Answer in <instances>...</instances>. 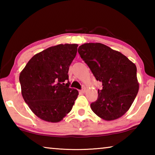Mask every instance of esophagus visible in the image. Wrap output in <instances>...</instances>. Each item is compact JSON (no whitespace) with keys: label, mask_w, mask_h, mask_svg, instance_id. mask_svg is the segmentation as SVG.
<instances>
[{"label":"esophagus","mask_w":155,"mask_h":155,"mask_svg":"<svg viewBox=\"0 0 155 155\" xmlns=\"http://www.w3.org/2000/svg\"><path fill=\"white\" fill-rule=\"evenodd\" d=\"M85 88H83L82 90H80V92L81 93H85Z\"/></svg>","instance_id":"esophagus-1"}]
</instances>
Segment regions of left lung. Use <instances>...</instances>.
Wrapping results in <instances>:
<instances>
[{
    "label": "left lung",
    "mask_w": 155,
    "mask_h": 155,
    "mask_svg": "<svg viewBox=\"0 0 155 155\" xmlns=\"http://www.w3.org/2000/svg\"><path fill=\"white\" fill-rule=\"evenodd\" d=\"M78 52L96 79L103 83L98 99L90 104L91 110L107 121L122 117L138 93L135 64L121 52L101 43L84 44Z\"/></svg>",
    "instance_id": "1"
}]
</instances>
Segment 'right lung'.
<instances>
[{
  "label": "right lung",
  "instance_id": "add662e5",
  "mask_svg": "<svg viewBox=\"0 0 155 155\" xmlns=\"http://www.w3.org/2000/svg\"><path fill=\"white\" fill-rule=\"evenodd\" d=\"M78 44H59L36 54L20 74L21 92L35 115L59 122L72 110L78 91L69 87L68 70Z\"/></svg>",
  "mask_w": 155,
  "mask_h": 155
}]
</instances>
